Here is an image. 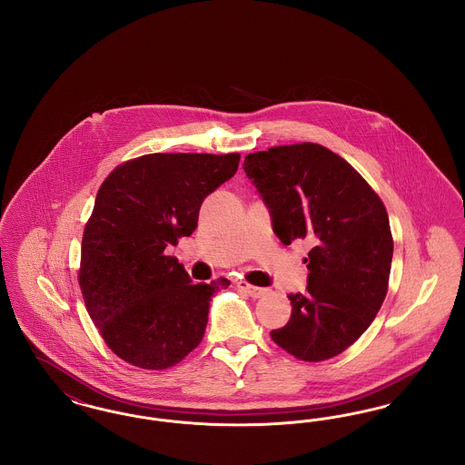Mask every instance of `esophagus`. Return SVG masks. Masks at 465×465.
<instances>
[{"mask_svg": "<svg viewBox=\"0 0 465 465\" xmlns=\"http://www.w3.org/2000/svg\"><path fill=\"white\" fill-rule=\"evenodd\" d=\"M237 288L243 291L247 296H251V298H262V296H265L266 292H268V289L265 288H256V286H251V284H247V282H243L241 281L239 284H237Z\"/></svg>", "mask_w": 465, "mask_h": 465, "instance_id": "esophagus-1", "label": "esophagus"}]
</instances>
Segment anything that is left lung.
Returning <instances> with one entry per match:
<instances>
[{"mask_svg":"<svg viewBox=\"0 0 465 465\" xmlns=\"http://www.w3.org/2000/svg\"><path fill=\"white\" fill-rule=\"evenodd\" d=\"M243 173L281 242L312 243L307 292L288 294L291 319L270 336L302 361L331 359L370 328L385 300L394 252L387 211L354 167L321 144L251 153Z\"/></svg>","mask_w":465,"mask_h":465,"instance_id":"obj_1","label":"left lung"}]
</instances>
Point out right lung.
Masks as SVG:
<instances>
[{
  "mask_svg": "<svg viewBox=\"0 0 465 465\" xmlns=\"http://www.w3.org/2000/svg\"><path fill=\"white\" fill-rule=\"evenodd\" d=\"M239 153H153L116 167L84 232L78 282L106 345L143 370H165L203 338L213 296L165 249L190 237L207 195L237 173Z\"/></svg>",
  "mask_w": 465,
  "mask_h": 465,
  "instance_id": "obj_1",
  "label": "right lung"
}]
</instances>
